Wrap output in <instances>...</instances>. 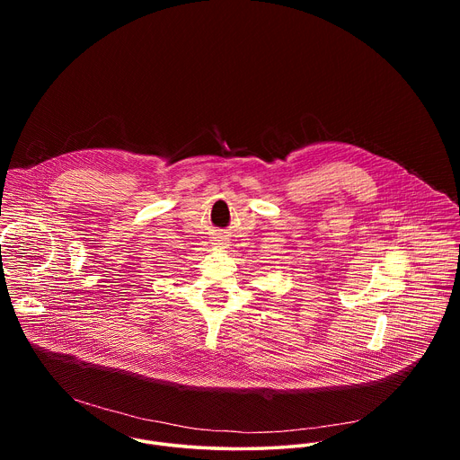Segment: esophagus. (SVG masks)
<instances>
[{"label":"esophagus","instance_id":"1","mask_svg":"<svg viewBox=\"0 0 460 460\" xmlns=\"http://www.w3.org/2000/svg\"><path fill=\"white\" fill-rule=\"evenodd\" d=\"M215 243H217V245H222V247H226V245H227V240H226L224 236H217V238H215Z\"/></svg>","mask_w":460,"mask_h":460}]
</instances>
